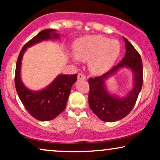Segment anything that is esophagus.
Listing matches in <instances>:
<instances>
[{"instance_id": "esophagus-1", "label": "esophagus", "mask_w": 160, "mask_h": 160, "mask_svg": "<svg viewBox=\"0 0 160 160\" xmlns=\"http://www.w3.org/2000/svg\"><path fill=\"white\" fill-rule=\"evenodd\" d=\"M78 78L79 80H86V76L82 74H79L78 75Z\"/></svg>"}]
</instances>
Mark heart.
I'll return each mask as SVG.
<instances>
[{
  "label": "heart",
  "instance_id": "b5f03b06",
  "mask_svg": "<svg viewBox=\"0 0 160 160\" xmlns=\"http://www.w3.org/2000/svg\"><path fill=\"white\" fill-rule=\"evenodd\" d=\"M121 47L117 40H110L102 35L85 36L74 44V61L89 60V67L93 73L107 72L119 58Z\"/></svg>",
  "mask_w": 160,
  "mask_h": 160
}]
</instances>
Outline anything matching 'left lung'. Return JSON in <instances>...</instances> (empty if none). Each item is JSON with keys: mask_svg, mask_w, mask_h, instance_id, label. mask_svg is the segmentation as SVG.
<instances>
[{"mask_svg": "<svg viewBox=\"0 0 160 160\" xmlns=\"http://www.w3.org/2000/svg\"><path fill=\"white\" fill-rule=\"evenodd\" d=\"M123 40L126 54L122 61L102 76L89 79V107L93 113L104 122H116L126 117L135 106L142 88V60L131 43L124 37ZM122 68L130 69L133 73V86L131 91L120 97L108 91L106 81Z\"/></svg>", "mask_w": 160, "mask_h": 160, "instance_id": "8db88e82", "label": "left lung"}]
</instances>
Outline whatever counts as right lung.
<instances>
[{
    "label": "right lung",
    "mask_w": 160,
    "mask_h": 160,
    "mask_svg": "<svg viewBox=\"0 0 160 160\" xmlns=\"http://www.w3.org/2000/svg\"><path fill=\"white\" fill-rule=\"evenodd\" d=\"M55 29H45L29 40L20 51L16 66L15 85L17 94L25 109L40 121L52 120L65 109L71 86L77 81L78 74H59L41 90H32L25 86L21 78L22 60L27 48L49 40L59 39Z\"/></svg>",
    "instance_id": "obj_1"
}]
</instances>
